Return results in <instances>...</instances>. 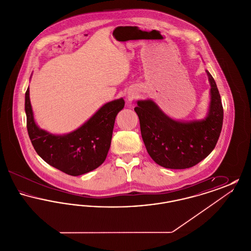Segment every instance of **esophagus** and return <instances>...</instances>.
<instances>
[{"label":"esophagus","mask_w":251,"mask_h":251,"mask_svg":"<svg viewBox=\"0 0 251 251\" xmlns=\"http://www.w3.org/2000/svg\"><path fill=\"white\" fill-rule=\"evenodd\" d=\"M132 99H133V97H132V96H129V97H128V100H129V101L132 100Z\"/></svg>","instance_id":"obj_1"}]
</instances>
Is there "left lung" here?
Wrapping results in <instances>:
<instances>
[{
    "instance_id": "left-lung-1",
    "label": "left lung",
    "mask_w": 251,
    "mask_h": 251,
    "mask_svg": "<svg viewBox=\"0 0 251 251\" xmlns=\"http://www.w3.org/2000/svg\"><path fill=\"white\" fill-rule=\"evenodd\" d=\"M211 103L205 120L179 122L166 116L151 100H138L134 108L140 122L147 151L161 167L184 169L194 167L209 155L218 141L223 125V106L213 76Z\"/></svg>"
}]
</instances>
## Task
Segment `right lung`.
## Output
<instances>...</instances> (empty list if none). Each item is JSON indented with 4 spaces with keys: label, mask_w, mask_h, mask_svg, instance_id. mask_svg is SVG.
Wrapping results in <instances>:
<instances>
[{
    "label": "right lung",
    "mask_w": 251,
    "mask_h": 251,
    "mask_svg": "<svg viewBox=\"0 0 251 251\" xmlns=\"http://www.w3.org/2000/svg\"><path fill=\"white\" fill-rule=\"evenodd\" d=\"M124 104L123 99L110 101L78 130L66 135H53L36 126L28 87L25 113L30 140L36 153L50 166L72 176L87 173L106 159L116 117Z\"/></svg>",
    "instance_id": "obj_1"
}]
</instances>
